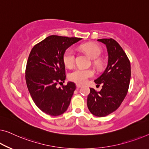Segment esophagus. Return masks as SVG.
<instances>
[{"instance_id":"34e87169","label":"esophagus","mask_w":149,"mask_h":149,"mask_svg":"<svg viewBox=\"0 0 149 149\" xmlns=\"http://www.w3.org/2000/svg\"><path fill=\"white\" fill-rule=\"evenodd\" d=\"M76 86H77V88H79L81 87L82 85H81V84H76Z\"/></svg>"}]
</instances>
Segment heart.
<instances>
[{"label":"heart","mask_w":149,"mask_h":149,"mask_svg":"<svg viewBox=\"0 0 149 149\" xmlns=\"http://www.w3.org/2000/svg\"><path fill=\"white\" fill-rule=\"evenodd\" d=\"M81 49L88 53L92 59H97L100 56L102 49L99 46L92 43H87L81 46ZM63 61L66 67L72 68L75 63V53L72 47H69L65 51L63 55ZM95 63H99L100 60H95ZM94 71L90 69L76 68L69 74L70 80L77 84H84L90 77L94 76Z\"/></svg>","instance_id":"b5f03b06"}]
</instances>
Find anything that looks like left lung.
<instances>
[{
    "label": "left lung",
    "mask_w": 149,
    "mask_h": 149,
    "mask_svg": "<svg viewBox=\"0 0 149 149\" xmlns=\"http://www.w3.org/2000/svg\"><path fill=\"white\" fill-rule=\"evenodd\" d=\"M106 45L108 65L103 74L94 80L97 86L102 85L100 92L90 88L87 99L90 112L94 116H106L116 110L127 94L131 69L130 62L123 49L112 38L97 39Z\"/></svg>",
    "instance_id": "8db88e82"
}]
</instances>
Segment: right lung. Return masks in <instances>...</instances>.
Returning a JSON list of instances; mask_svg holds the SVG:
<instances>
[{
	"instance_id": "1",
	"label": "right lung",
	"mask_w": 149,
	"mask_h": 149,
	"mask_svg": "<svg viewBox=\"0 0 149 149\" xmlns=\"http://www.w3.org/2000/svg\"><path fill=\"white\" fill-rule=\"evenodd\" d=\"M81 38L51 35L36 44L26 62L25 79L33 102L50 116L61 115L67 110L76 88L74 82L65 80L63 55L68 47ZM62 84V88L58 84Z\"/></svg>"
}]
</instances>
